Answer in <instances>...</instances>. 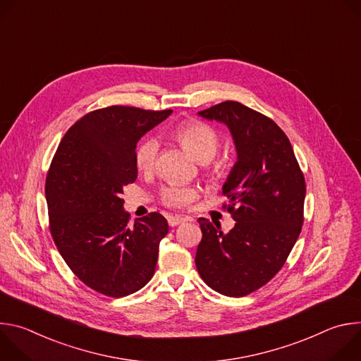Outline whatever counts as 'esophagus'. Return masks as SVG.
Segmentation results:
<instances>
[{"label":"esophagus","instance_id":"34e87169","mask_svg":"<svg viewBox=\"0 0 361 361\" xmlns=\"http://www.w3.org/2000/svg\"><path fill=\"white\" fill-rule=\"evenodd\" d=\"M167 221H169V226L176 227V226H178V224H183V223L185 221V219L181 217V216H169V217H167Z\"/></svg>","mask_w":361,"mask_h":361}]
</instances>
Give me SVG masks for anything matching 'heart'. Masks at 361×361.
<instances>
[{"label": "heart", "instance_id": "1", "mask_svg": "<svg viewBox=\"0 0 361 361\" xmlns=\"http://www.w3.org/2000/svg\"><path fill=\"white\" fill-rule=\"evenodd\" d=\"M174 137L191 156L207 166L210 176H220L223 163L214 160L220 147V134L209 123L201 120H188L174 130ZM160 144L154 137H145L135 149V166L140 171L148 173L154 169L159 156ZM198 195L195 187L169 184L161 190V201L164 205L183 209L192 202Z\"/></svg>", "mask_w": 361, "mask_h": 361}]
</instances>
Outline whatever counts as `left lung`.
<instances>
[{
  "label": "left lung",
  "instance_id": "1",
  "mask_svg": "<svg viewBox=\"0 0 361 361\" xmlns=\"http://www.w3.org/2000/svg\"><path fill=\"white\" fill-rule=\"evenodd\" d=\"M198 114L230 128L238 157L223 185L230 201L223 207L235 226L224 234L200 217L195 266L217 293L243 297L266 286L284 266L304 221L305 180L290 140L267 116L238 101Z\"/></svg>",
  "mask_w": 361,
  "mask_h": 361
}]
</instances>
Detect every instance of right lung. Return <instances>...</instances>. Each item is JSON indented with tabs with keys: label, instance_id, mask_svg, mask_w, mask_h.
<instances>
[{
	"label": "right lung",
	"instance_id": "right-lung-1",
	"mask_svg": "<svg viewBox=\"0 0 361 361\" xmlns=\"http://www.w3.org/2000/svg\"><path fill=\"white\" fill-rule=\"evenodd\" d=\"M171 113L130 106L94 110L68 128L48 169L49 233L71 271L99 294H133L156 270L167 220L149 213L130 227L121 194L137 178L138 140Z\"/></svg>",
	"mask_w": 361,
	"mask_h": 361
}]
</instances>
